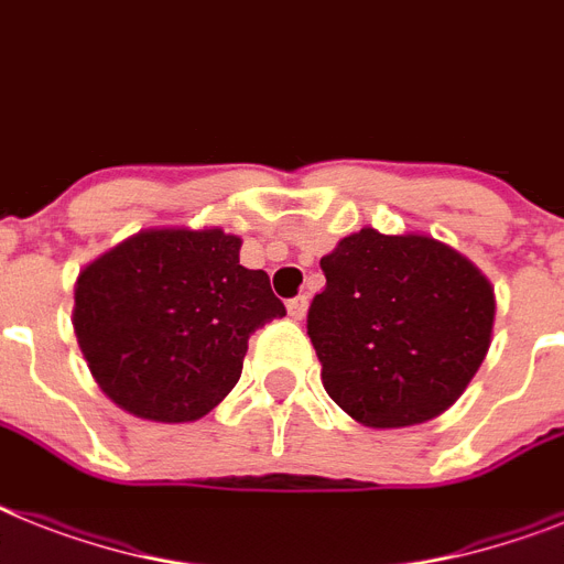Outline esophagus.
<instances>
[{"mask_svg":"<svg viewBox=\"0 0 564 564\" xmlns=\"http://www.w3.org/2000/svg\"><path fill=\"white\" fill-rule=\"evenodd\" d=\"M306 306H310V301H306V295H297L292 297L290 304H286V310H290V318H295V322H301L306 315Z\"/></svg>","mask_w":564,"mask_h":564,"instance_id":"1","label":"esophagus"}]
</instances>
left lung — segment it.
Listing matches in <instances>:
<instances>
[{
  "label": "left lung",
  "mask_w": 564,
  "mask_h": 564,
  "mask_svg": "<svg viewBox=\"0 0 564 564\" xmlns=\"http://www.w3.org/2000/svg\"><path fill=\"white\" fill-rule=\"evenodd\" d=\"M306 333L329 400L356 423L443 414L489 350L496 295L473 260L425 235L361 228L322 258Z\"/></svg>",
  "instance_id": "obj_1"
}]
</instances>
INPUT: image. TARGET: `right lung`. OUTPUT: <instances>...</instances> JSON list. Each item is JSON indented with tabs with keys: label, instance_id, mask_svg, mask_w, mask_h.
I'll return each instance as SVG.
<instances>
[{
	"label": "right lung",
	"instance_id": "obj_1",
	"mask_svg": "<svg viewBox=\"0 0 564 564\" xmlns=\"http://www.w3.org/2000/svg\"><path fill=\"white\" fill-rule=\"evenodd\" d=\"M240 246L223 228H150L80 272L77 345L118 409L191 423L237 386L251 333L286 315Z\"/></svg>",
	"mask_w": 564,
	"mask_h": 564
}]
</instances>
